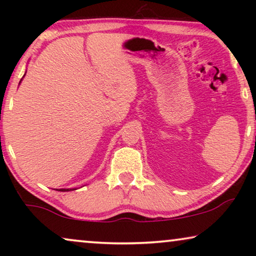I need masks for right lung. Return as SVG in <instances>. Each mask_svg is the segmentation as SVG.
<instances>
[{"mask_svg": "<svg viewBox=\"0 0 256 256\" xmlns=\"http://www.w3.org/2000/svg\"><path fill=\"white\" fill-rule=\"evenodd\" d=\"M70 190H71V188H60V191H62V192H64V191H70Z\"/></svg>", "mask_w": 256, "mask_h": 256, "instance_id": "add662e5", "label": "right lung"}]
</instances>
